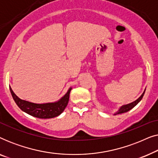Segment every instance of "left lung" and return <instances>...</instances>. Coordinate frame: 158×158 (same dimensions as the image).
Instances as JSON below:
<instances>
[{"mask_svg": "<svg viewBox=\"0 0 158 158\" xmlns=\"http://www.w3.org/2000/svg\"><path fill=\"white\" fill-rule=\"evenodd\" d=\"M144 91H145V90H144ZM144 91L143 94H142V96H140L139 98L137 99V100H136L135 101H134V102L131 103H129V104H127V105L123 106L122 107H121L120 109L118 110V111L117 112V114H123V113H125V112L129 111V110H131V109H132V108L135 107V106L137 105V103H139L140 101H141V99L142 98V97H143L144 94Z\"/></svg>", "mask_w": 158, "mask_h": 158, "instance_id": "8db88e82", "label": "left lung"}]
</instances>
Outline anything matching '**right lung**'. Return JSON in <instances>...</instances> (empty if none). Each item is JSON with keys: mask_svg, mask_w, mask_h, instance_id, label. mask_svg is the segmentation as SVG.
I'll use <instances>...</instances> for the list:
<instances>
[{"mask_svg": "<svg viewBox=\"0 0 158 158\" xmlns=\"http://www.w3.org/2000/svg\"><path fill=\"white\" fill-rule=\"evenodd\" d=\"M70 90L71 88L68 90V93L57 102L38 104V103L21 100L14 94L11 88L10 87V94L17 106L27 114L40 118H54L62 114L68 103Z\"/></svg>", "mask_w": 158, "mask_h": 158, "instance_id": "obj_1", "label": "right lung"}]
</instances>
